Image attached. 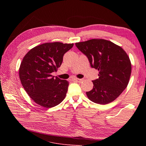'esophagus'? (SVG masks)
Masks as SVG:
<instances>
[{"instance_id":"1","label":"esophagus","mask_w":146,"mask_h":146,"mask_svg":"<svg viewBox=\"0 0 146 146\" xmlns=\"http://www.w3.org/2000/svg\"><path fill=\"white\" fill-rule=\"evenodd\" d=\"M74 80L75 82H79V83H80V82H81L83 80V79L76 78V79H74Z\"/></svg>"}]
</instances>
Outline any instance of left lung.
<instances>
[{
	"instance_id": "obj_1",
	"label": "left lung",
	"mask_w": 146,
	"mask_h": 146,
	"mask_svg": "<svg viewBox=\"0 0 146 146\" xmlns=\"http://www.w3.org/2000/svg\"><path fill=\"white\" fill-rule=\"evenodd\" d=\"M76 47L88 57L92 67L99 72L94 88L86 92L89 99L105 105L113 102L127 88L131 73V63L120 46L104 39L76 42Z\"/></svg>"
}]
</instances>
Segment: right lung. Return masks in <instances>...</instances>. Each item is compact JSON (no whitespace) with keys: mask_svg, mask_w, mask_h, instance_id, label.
Segmentation results:
<instances>
[{"mask_svg":"<svg viewBox=\"0 0 146 146\" xmlns=\"http://www.w3.org/2000/svg\"><path fill=\"white\" fill-rule=\"evenodd\" d=\"M74 44L46 42L31 49L22 59L19 69L22 85L38 105L50 108L62 102L69 82L51 73L57 72L64 54Z\"/></svg>","mask_w":146,"mask_h":146,"instance_id":"right-lung-1","label":"right lung"}]
</instances>
